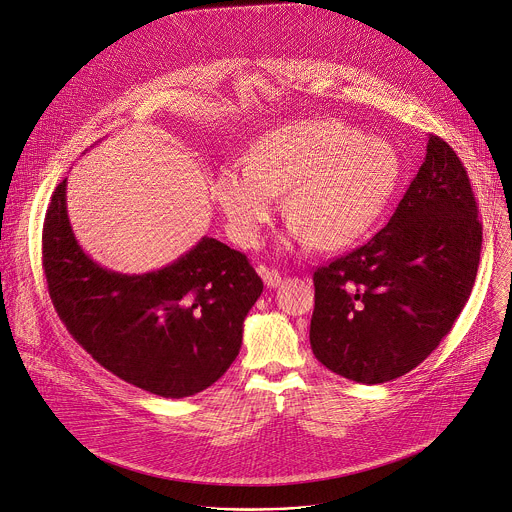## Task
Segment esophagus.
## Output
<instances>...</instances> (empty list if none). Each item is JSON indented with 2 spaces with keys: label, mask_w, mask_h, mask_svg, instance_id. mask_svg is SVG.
<instances>
[{
  "label": "esophagus",
  "mask_w": 512,
  "mask_h": 512,
  "mask_svg": "<svg viewBox=\"0 0 512 512\" xmlns=\"http://www.w3.org/2000/svg\"><path fill=\"white\" fill-rule=\"evenodd\" d=\"M258 274L262 276V280H264V284H266L268 288H274V286H278V284H280V272H278V270H274V268L258 266Z\"/></svg>",
  "instance_id": "34e87169"
}]
</instances>
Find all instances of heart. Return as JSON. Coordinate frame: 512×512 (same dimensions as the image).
<instances>
[{
    "label": "heart",
    "mask_w": 512,
    "mask_h": 512,
    "mask_svg": "<svg viewBox=\"0 0 512 512\" xmlns=\"http://www.w3.org/2000/svg\"><path fill=\"white\" fill-rule=\"evenodd\" d=\"M399 173V155L387 141L333 119L296 121L262 137L250 161L222 167L214 195L234 242L250 248L288 188L292 236L335 250L375 226Z\"/></svg>",
    "instance_id": "heart-1"
}]
</instances>
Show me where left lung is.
Wrapping results in <instances>:
<instances>
[{
	"label": "left lung",
	"mask_w": 512,
	"mask_h": 512,
	"mask_svg": "<svg viewBox=\"0 0 512 512\" xmlns=\"http://www.w3.org/2000/svg\"><path fill=\"white\" fill-rule=\"evenodd\" d=\"M426 151L385 228L313 274V353L357 383L418 367L452 331L476 280L482 224L468 173L438 135Z\"/></svg>",
	"instance_id": "8db88e82"
}]
</instances>
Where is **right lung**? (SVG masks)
I'll list each match as a JSON object with an SVG mask.
<instances>
[{
  "label": "right lung",
  "instance_id": "right-lung-1",
  "mask_svg": "<svg viewBox=\"0 0 512 512\" xmlns=\"http://www.w3.org/2000/svg\"><path fill=\"white\" fill-rule=\"evenodd\" d=\"M42 266L74 341L113 375L169 399L195 395L228 371L264 288L246 254L208 236L155 272L98 266L72 234L66 179L46 212Z\"/></svg>",
  "mask_w": 512,
  "mask_h": 512
}]
</instances>
